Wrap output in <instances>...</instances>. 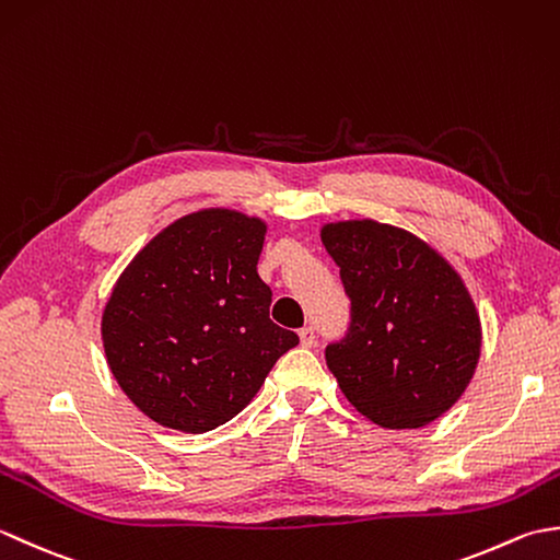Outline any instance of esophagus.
<instances>
[{"label":"esophagus","mask_w":560,"mask_h":560,"mask_svg":"<svg viewBox=\"0 0 560 560\" xmlns=\"http://www.w3.org/2000/svg\"><path fill=\"white\" fill-rule=\"evenodd\" d=\"M299 337H301V343H303V347H313V343L317 341L315 327H303V329L299 331Z\"/></svg>","instance_id":"obj_1"}]
</instances>
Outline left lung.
I'll list each match as a JSON object with an SVG mask.
<instances>
[{
  "mask_svg": "<svg viewBox=\"0 0 560 560\" xmlns=\"http://www.w3.org/2000/svg\"><path fill=\"white\" fill-rule=\"evenodd\" d=\"M323 243L351 301L325 359L343 395L383 428H421L467 389L481 325L467 289L419 237L375 221L329 223Z\"/></svg>",
  "mask_w": 560,
  "mask_h": 560,
  "instance_id": "left-lung-1",
  "label": "left lung"
}]
</instances>
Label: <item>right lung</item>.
Here are the masks:
<instances>
[{"label":"right lung","instance_id":"add662e5","mask_svg":"<svg viewBox=\"0 0 560 560\" xmlns=\"http://www.w3.org/2000/svg\"><path fill=\"white\" fill-rule=\"evenodd\" d=\"M267 225L229 209L175 221L132 259L103 313V347L149 419L207 433L241 413L299 335L269 319L257 273Z\"/></svg>","mask_w":560,"mask_h":560}]
</instances>
